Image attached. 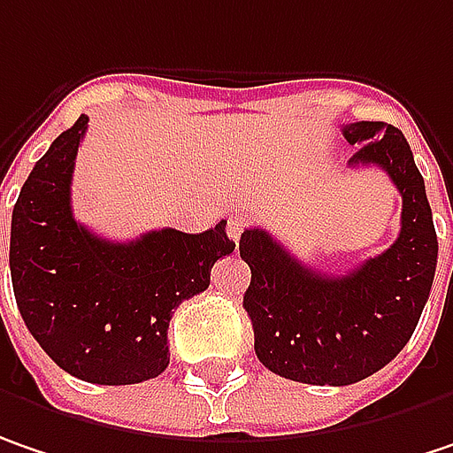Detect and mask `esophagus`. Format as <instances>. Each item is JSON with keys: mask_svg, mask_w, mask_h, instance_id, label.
<instances>
[{"mask_svg": "<svg viewBox=\"0 0 453 453\" xmlns=\"http://www.w3.org/2000/svg\"><path fill=\"white\" fill-rule=\"evenodd\" d=\"M243 227H246V218H230V223H227V235H230V241H241V233H243Z\"/></svg>", "mask_w": 453, "mask_h": 453, "instance_id": "esophagus-1", "label": "esophagus"}]
</instances>
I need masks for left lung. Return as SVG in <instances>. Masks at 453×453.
Masks as SVG:
<instances>
[{
  "label": "left lung",
  "instance_id": "8db88e82",
  "mask_svg": "<svg viewBox=\"0 0 453 453\" xmlns=\"http://www.w3.org/2000/svg\"><path fill=\"white\" fill-rule=\"evenodd\" d=\"M343 138L359 150L349 166H380L403 197L400 235L341 277L297 261L266 230L241 235L251 266L243 307L258 361L305 385H354L395 359L420 320L436 274L439 241L426 184L405 135L385 122H351Z\"/></svg>",
  "mask_w": 453,
  "mask_h": 453
}]
</instances>
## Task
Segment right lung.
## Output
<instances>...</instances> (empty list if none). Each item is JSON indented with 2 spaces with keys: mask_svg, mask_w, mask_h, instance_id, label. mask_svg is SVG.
<instances>
[{
  "mask_svg": "<svg viewBox=\"0 0 453 453\" xmlns=\"http://www.w3.org/2000/svg\"><path fill=\"white\" fill-rule=\"evenodd\" d=\"M89 118L64 130L33 166L12 210L10 272L19 315L41 349L92 385H138L169 366L173 307L210 287L233 253L226 220L112 243L76 223L71 176Z\"/></svg>",
  "mask_w": 453,
  "mask_h": 453,
  "instance_id": "obj_1",
  "label": "right lung"
}]
</instances>
